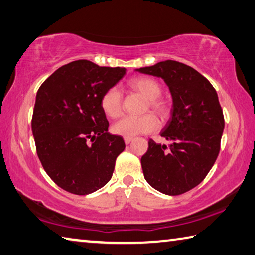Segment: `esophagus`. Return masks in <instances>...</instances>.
Segmentation results:
<instances>
[{
    "mask_svg": "<svg viewBox=\"0 0 255 255\" xmlns=\"http://www.w3.org/2000/svg\"><path fill=\"white\" fill-rule=\"evenodd\" d=\"M132 141H133V137H128V136H125V137H124L125 144H130Z\"/></svg>",
    "mask_w": 255,
    "mask_h": 255,
    "instance_id": "esophagus-1",
    "label": "esophagus"
}]
</instances>
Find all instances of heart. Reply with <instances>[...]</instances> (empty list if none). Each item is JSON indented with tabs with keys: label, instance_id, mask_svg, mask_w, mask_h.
Masks as SVG:
<instances>
[{
	"label": "heart",
	"instance_id": "heart-1",
	"mask_svg": "<svg viewBox=\"0 0 255 255\" xmlns=\"http://www.w3.org/2000/svg\"><path fill=\"white\" fill-rule=\"evenodd\" d=\"M130 86L148 98L146 110L150 109L162 121L170 118L172 112L171 104L166 98L161 97L162 86L158 80L149 77H137L131 80ZM100 103L103 112L110 118L116 119L122 114L123 96L116 86L107 88L102 94ZM157 128V119L152 114H144L141 116H124L113 124L112 131L118 135L132 137L153 132Z\"/></svg>",
	"mask_w": 255,
	"mask_h": 255
}]
</instances>
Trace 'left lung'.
I'll list each match as a JSON object with an SVG mask.
<instances>
[{
    "instance_id": "left-lung-1",
    "label": "left lung",
    "mask_w": 255,
    "mask_h": 255,
    "mask_svg": "<svg viewBox=\"0 0 255 255\" xmlns=\"http://www.w3.org/2000/svg\"><path fill=\"white\" fill-rule=\"evenodd\" d=\"M137 71L161 77L173 100L171 120L161 132L171 144L149 140L141 158L144 178L162 194H185L205 179L220 153L225 121L217 93L207 78L179 61H160Z\"/></svg>"
}]
</instances>
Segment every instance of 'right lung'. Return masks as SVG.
<instances>
[{
    "label": "right lung",
    "instance_id": "right-lung-1",
    "mask_svg": "<svg viewBox=\"0 0 255 255\" xmlns=\"http://www.w3.org/2000/svg\"><path fill=\"white\" fill-rule=\"evenodd\" d=\"M125 71L76 60L38 89L31 121L38 158L52 181L70 194L88 195L105 186L125 149L122 137L107 132L100 103Z\"/></svg>",
    "mask_w": 255,
    "mask_h": 255
}]
</instances>
